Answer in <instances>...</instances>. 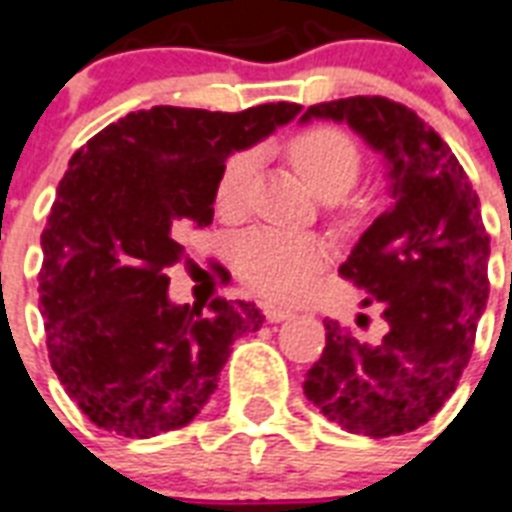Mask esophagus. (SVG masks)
Instances as JSON below:
<instances>
[{"instance_id": "34e87169", "label": "esophagus", "mask_w": 512, "mask_h": 512, "mask_svg": "<svg viewBox=\"0 0 512 512\" xmlns=\"http://www.w3.org/2000/svg\"><path fill=\"white\" fill-rule=\"evenodd\" d=\"M263 313L268 321H286V318H292L294 310H289V307H278V305H263Z\"/></svg>"}]
</instances>
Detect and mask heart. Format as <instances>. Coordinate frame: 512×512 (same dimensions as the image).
<instances>
[{
	"label": "heart",
	"instance_id": "obj_1",
	"mask_svg": "<svg viewBox=\"0 0 512 512\" xmlns=\"http://www.w3.org/2000/svg\"><path fill=\"white\" fill-rule=\"evenodd\" d=\"M284 152L307 186L323 197L344 194L357 181L363 155L344 128L315 123L286 139ZM255 173V152L239 149L228 157L215 181V207L226 218H239ZM328 263V242L313 234L257 231L236 249V270L257 294L268 299L305 297Z\"/></svg>",
	"mask_w": 512,
	"mask_h": 512
}]
</instances>
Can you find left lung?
Masks as SVG:
<instances>
[{"label": "left lung", "mask_w": 512, "mask_h": 512, "mask_svg": "<svg viewBox=\"0 0 512 512\" xmlns=\"http://www.w3.org/2000/svg\"><path fill=\"white\" fill-rule=\"evenodd\" d=\"M347 120L392 170V207L339 268L384 307L381 342L326 323L305 397L328 421L373 439L415 431L450 400L471 360L489 297V234L463 165L429 123L386 97L307 107L302 120ZM368 315L357 318V326Z\"/></svg>", "instance_id": "obj_1"}]
</instances>
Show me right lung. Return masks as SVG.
I'll return each mask as SVG.
<instances>
[{
	"instance_id": "obj_1",
	"label": "right lung",
	"mask_w": 512,
	"mask_h": 512,
	"mask_svg": "<svg viewBox=\"0 0 512 512\" xmlns=\"http://www.w3.org/2000/svg\"><path fill=\"white\" fill-rule=\"evenodd\" d=\"M302 110L152 107L128 112L70 160L41 234L39 305L49 363L99 429L149 439L181 429L218 389L236 336L265 315L215 297L173 305L165 270L184 260L186 228L213 223L215 181Z\"/></svg>"
}]
</instances>
